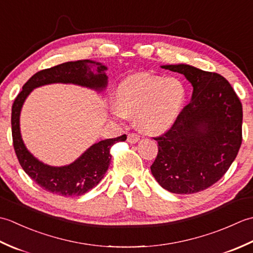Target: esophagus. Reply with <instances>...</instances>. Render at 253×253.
Masks as SVG:
<instances>
[{
	"mask_svg": "<svg viewBox=\"0 0 253 253\" xmlns=\"http://www.w3.org/2000/svg\"><path fill=\"white\" fill-rule=\"evenodd\" d=\"M139 139H140V137H139L135 132L128 133V136H127V141L129 143H136L139 141Z\"/></svg>",
	"mask_w": 253,
	"mask_h": 253,
	"instance_id": "34e87169",
	"label": "esophagus"
}]
</instances>
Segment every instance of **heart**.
Listing matches in <instances>:
<instances>
[{"instance_id": "b5f03b06", "label": "heart", "mask_w": 253, "mask_h": 253, "mask_svg": "<svg viewBox=\"0 0 253 253\" xmlns=\"http://www.w3.org/2000/svg\"><path fill=\"white\" fill-rule=\"evenodd\" d=\"M185 101L179 80L140 73L126 78L118 85L112 112L118 118L136 114V122L144 132L157 135L175 123Z\"/></svg>"}]
</instances>
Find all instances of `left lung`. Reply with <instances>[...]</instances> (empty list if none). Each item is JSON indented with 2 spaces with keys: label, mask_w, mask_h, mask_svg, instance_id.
I'll use <instances>...</instances> for the list:
<instances>
[{
  "label": "left lung",
  "mask_w": 253,
  "mask_h": 253,
  "mask_svg": "<svg viewBox=\"0 0 253 253\" xmlns=\"http://www.w3.org/2000/svg\"><path fill=\"white\" fill-rule=\"evenodd\" d=\"M182 74L192 98L159 143L151 173L164 189L178 195L215 184L232 165L243 141V105L233 87L216 73L186 64L163 65Z\"/></svg>",
  "instance_id": "8db88e82"
}]
</instances>
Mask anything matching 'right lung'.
<instances>
[{"mask_svg": "<svg viewBox=\"0 0 253 253\" xmlns=\"http://www.w3.org/2000/svg\"><path fill=\"white\" fill-rule=\"evenodd\" d=\"M92 65L97 66L96 74L90 71ZM106 69V66L101 63L89 60L63 63L36 73L16 96L12 106V136L15 153L26 174L42 189L64 197L83 196L103 178L110 166L112 159L110 150L113 144L125 141L127 136L105 139L92 144L82 157L69 165L61 168L46 165L27 150L21 139L19 116L26 98L35 88L56 83L74 84L101 91L107 84Z\"/></svg>", "mask_w": 253, "mask_h": 253, "instance_id": "obj_1", "label": "right lung"}]
</instances>
